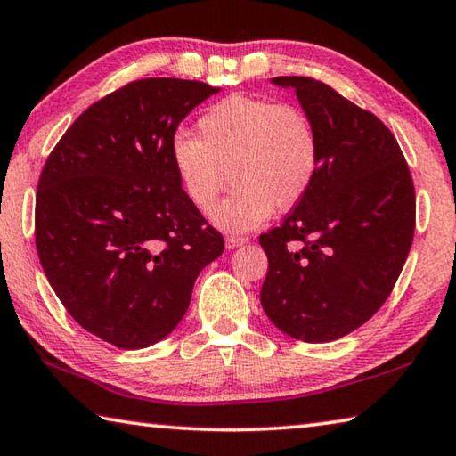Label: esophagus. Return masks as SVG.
<instances>
[{
    "mask_svg": "<svg viewBox=\"0 0 456 456\" xmlns=\"http://www.w3.org/2000/svg\"><path fill=\"white\" fill-rule=\"evenodd\" d=\"M247 241H249V239H247V237L229 235V237L225 239V245H227V249H235V247H241V245H245Z\"/></svg>",
    "mask_w": 456,
    "mask_h": 456,
    "instance_id": "esophagus-1",
    "label": "esophagus"
}]
</instances>
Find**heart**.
Returning <instances> with one entry per match:
<instances>
[{
  "label": "heart",
  "instance_id": "1",
  "mask_svg": "<svg viewBox=\"0 0 456 456\" xmlns=\"http://www.w3.org/2000/svg\"><path fill=\"white\" fill-rule=\"evenodd\" d=\"M197 133L175 136L171 160L184 195L200 211L213 209L231 176L233 192L211 215L221 229H256L312 189L320 141L302 108L229 96L199 118Z\"/></svg>",
  "mask_w": 456,
  "mask_h": 456
}]
</instances>
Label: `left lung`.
Listing matches in <instances>:
<instances>
[{
	"mask_svg": "<svg viewBox=\"0 0 456 456\" xmlns=\"http://www.w3.org/2000/svg\"><path fill=\"white\" fill-rule=\"evenodd\" d=\"M293 88L320 141L312 189L259 237L269 267L261 305L283 334L331 342L388 299L414 237L416 197L396 138L372 112L305 76Z\"/></svg>",
	"mask_w": 456,
	"mask_h": 456,
	"instance_id": "8db88e82",
	"label": "left lung"
}]
</instances>
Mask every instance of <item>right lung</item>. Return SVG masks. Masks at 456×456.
<instances>
[{
    "label": "right lung",
    "instance_id": "add662e5",
    "mask_svg": "<svg viewBox=\"0 0 456 456\" xmlns=\"http://www.w3.org/2000/svg\"><path fill=\"white\" fill-rule=\"evenodd\" d=\"M205 82H130L84 110L37 183L36 249L68 314L122 350L167 338L225 243L179 183L181 120L217 94Z\"/></svg>",
    "mask_w": 456,
    "mask_h": 456
}]
</instances>
